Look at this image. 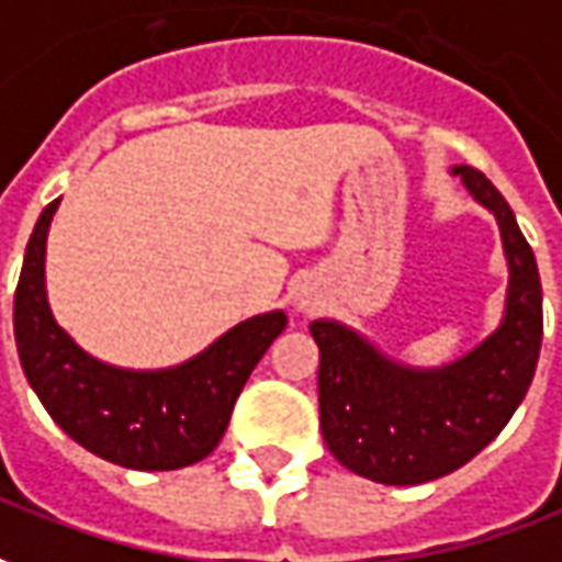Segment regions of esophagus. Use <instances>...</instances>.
Segmentation results:
<instances>
[{
  "label": "esophagus",
  "instance_id": "1",
  "mask_svg": "<svg viewBox=\"0 0 562 562\" xmlns=\"http://www.w3.org/2000/svg\"><path fill=\"white\" fill-rule=\"evenodd\" d=\"M293 303H296V308H308V305H312V293H296V300H293Z\"/></svg>",
  "mask_w": 562,
  "mask_h": 562
}]
</instances>
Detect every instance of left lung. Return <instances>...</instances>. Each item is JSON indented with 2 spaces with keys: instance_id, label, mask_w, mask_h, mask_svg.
Masks as SVG:
<instances>
[{
  "instance_id": "8db88e82",
  "label": "left lung",
  "mask_w": 562,
  "mask_h": 562,
  "mask_svg": "<svg viewBox=\"0 0 562 562\" xmlns=\"http://www.w3.org/2000/svg\"><path fill=\"white\" fill-rule=\"evenodd\" d=\"M468 192L490 207L508 257L502 327L462 361L409 370L336 321H312L321 348V431L355 474L389 486L437 481L493 440L536 376L541 351V281L532 247L502 192L477 168H456Z\"/></svg>"
}]
</instances>
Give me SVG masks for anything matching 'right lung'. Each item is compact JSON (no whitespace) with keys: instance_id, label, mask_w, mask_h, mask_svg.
I'll use <instances>...</instances> for the list:
<instances>
[{"instance_id":"obj_1","label":"right lung","mask_w":562,"mask_h":562,"mask_svg":"<svg viewBox=\"0 0 562 562\" xmlns=\"http://www.w3.org/2000/svg\"><path fill=\"white\" fill-rule=\"evenodd\" d=\"M57 204L60 199L38 216L14 290V339L26 382L79 447L112 465L173 471L201 462L226 435L244 382L288 327V315L244 321L173 370L137 373L100 363L57 327L45 296V238Z\"/></svg>"}]
</instances>
